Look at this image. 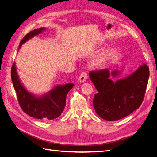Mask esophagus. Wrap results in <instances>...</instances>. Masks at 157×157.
Wrapping results in <instances>:
<instances>
[{"mask_svg":"<svg viewBox=\"0 0 157 157\" xmlns=\"http://www.w3.org/2000/svg\"><path fill=\"white\" fill-rule=\"evenodd\" d=\"M88 78V75L86 73H82V74L79 75V78H78V81L79 83H82V82H84L86 79H87Z\"/></svg>","mask_w":157,"mask_h":157,"instance_id":"obj_1","label":"esophagus"}]
</instances>
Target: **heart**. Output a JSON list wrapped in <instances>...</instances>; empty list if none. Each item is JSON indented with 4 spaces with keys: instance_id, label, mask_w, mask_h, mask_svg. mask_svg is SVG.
I'll list each match as a JSON object with an SVG mask.
<instances>
[{
    "instance_id": "1",
    "label": "heart",
    "mask_w": 157,
    "mask_h": 157,
    "mask_svg": "<svg viewBox=\"0 0 157 157\" xmlns=\"http://www.w3.org/2000/svg\"><path fill=\"white\" fill-rule=\"evenodd\" d=\"M111 53L112 51L111 49H108L102 52L97 58L90 63V67L92 69H98L102 67L103 66H105L106 63L107 62L108 59L111 55Z\"/></svg>"
}]
</instances>
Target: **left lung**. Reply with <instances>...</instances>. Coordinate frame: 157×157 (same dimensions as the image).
Returning <instances> with one entry per match:
<instances>
[{"mask_svg":"<svg viewBox=\"0 0 157 157\" xmlns=\"http://www.w3.org/2000/svg\"><path fill=\"white\" fill-rule=\"evenodd\" d=\"M121 71L108 69L92 71L89 76L98 91L93 106L98 116L106 121L124 118L138 109L144 99L149 78V68L143 63L132 74L114 82Z\"/></svg>","mask_w":157,"mask_h":157,"instance_id":"8db88e82","label":"left lung"}]
</instances>
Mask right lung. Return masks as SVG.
Returning <instances> with one entry per match:
<instances>
[{"label": "right lung", "mask_w": 157, "mask_h": 157, "mask_svg": "<svg viewBox=\"0 0 157 157\" xmlns=\"http://www.w3.org/2000/svg\"><path fill=\"white\" fill-rule=\"evenodd\" d=\"M46 28H40L31 31L26 34L20 42L19 49L23 44L29 39L45 31ZM11 79L17 99L22 110L32 117L50 121L61 115L66 105V97L74 84L57 85L49 92L41 96H36L29 92L23 86L17 72L15 63L11 67Z\"/></svg>", "instance_id": "1"}]
</instances>
